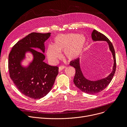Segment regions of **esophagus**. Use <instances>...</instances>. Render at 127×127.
<instances>
[{
	"label": "esophagus",
	"instance_id": "obj_1",
	"mask_svg": "<svg viewBox=\"0 0 127 127\" xmlns=\"http://www.w3.org/2000/svg\"><path fill=\"white\" fill-rule=\"evenodd\" d=\"M65 67H65V66H64V65L60 66H59V71L60 72V71H62V70L63 69H64Z\"/></svg>",
	"mask_w": 127,
	"mask_h": 127
}]
</instances>
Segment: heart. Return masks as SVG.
Listing matches in <instances>:
<instances>
[{
    "label": "heart",
    "instance_id": "obj_1",
    "mask_svg": "<svg viewBox=\"0 0 127 127\" xmlns=\"http://www.w3.org/2000/svg\"><path fill=\"white\" fill-rule=\"evenodd\" d=\"M86 42L83 35L76 33L60 34L54 38L52 45L47 48L46 54L52 62H55L61 57V52L64 51V57L69 60L78 58L82 53Z\"/></svg>",
    "mask_w": 127,
    "mask_h": 127
}]
</instances>
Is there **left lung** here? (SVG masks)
Here are the masks:
<instances>
[{
  "label": "left lung",
  "instance_id": "1",
  "mask_svg": "<svg viewBox=\"0 0 127 127\" xmlns=\"http://www.w3.org/2000/svg\"><path fill=\"white\" fill-rule=\"evenodd\" d=\"M92 38L94 42L105 41L108 43L114 60L112 71L110 74L107 77L97 80H90L86 79L83 74L80 66V59L79 58L71 61L69 65L73 66L76 69L74 83L77 87L83 92L87 94H95L105 89L111 82L115 74L116 64L115 50L110 40L104 35L96 30H94L92 32Z\"/></svg>",
  "mask_w": 127,
  "mask_h": 127
}]
</instances>
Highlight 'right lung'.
Returning <instances> with one entry per match:
<instances>
[{"label": "right lung", "instance_id": "add662e5", "mask_svg": "<svg viewBox=\"0 0 127 127\" xmlns=\"http://www.w3.org/2000/svg\"><path fill=\"white\" fill-rule=\"evenodd\" d=\"M50 35V33L32 32L15 44L9 53L8 67L11 79L23 94L32 99H40L47 94L59 73L58 67L44 61L45 42ZM27 53L32 55V60L24 66L22 62Z\"/></svg>", "mask_w": 127, "mask_h": 127}]
</instances>
